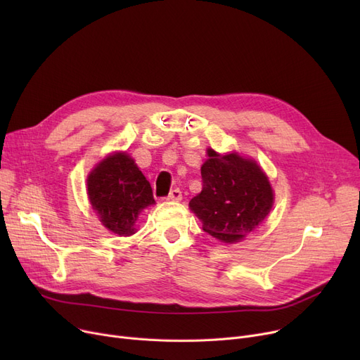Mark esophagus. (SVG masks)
Returning <instances> with one entry per match:
<instances>
[{"label": "esophagus", "instance_id": "esophagus-1", "mask_svg": "<svg viewBox=\"0 0 360 360\" xmlns=\"http://www.w3.org/2000/svg\"><path fill=\"white\" fill-rule=\"evenodd\" d=\"M167 200H170V201H181L182 200V193H181L179 188H175V190L170 191L169 195H167Z\"/></svg>", "mask_w": 360, "mask_h": 360}]
</instances>
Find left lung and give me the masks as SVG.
Wrapping results in <instances>:
<instances>
[{
    "label": "left lung",
    "instance_id": "1",
    "mask_svg": "<svg viewBox=\"0 0 360 360\" xmlns=\"http://www.w3.org/2000/svg\"><path fill=\"white\" fill-rule=\"evenodd\" d=\"M201 166L202 190L190 201L202 231L221 242H238L267 217L273 207L271 185L261 167L236 153L207 150Z\"/></svg>",
    "mask_w": 360,
    "mask_h": 360
}]
</instances>
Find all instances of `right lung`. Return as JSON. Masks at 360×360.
Listing matches in <instances>:
<instances>
[{"label":"right lung","instance_id":"add662e5","mask_svg":"<svg viewBox=\"0 0 360 360\" xmlns=\"http://www.w3.org/2000/svg\"><path fill=\"white\" fill-rule=\"evenodd\" d=\"M89 200L105 228L120 236L134 233L143 209L155 204L153 191L128 155L108 156L87 178Z\"/></svg>","mask_w":360,"mask_h":360}]
</instances>
